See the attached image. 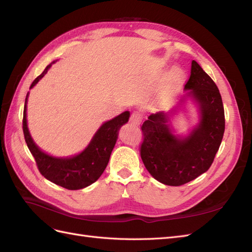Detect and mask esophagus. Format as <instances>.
<instances>
[{"label": "esophagus", "instance_id": "1", "mask_svg": "<svg viewBox=\"0 0 252 252\" xmlns=\"http://www.w3.org/2000/svg\"><path fill=\"white\" fill-rule=\"evenodd\" d=\"M141 122H142V114H141V112L139 110L132 111L131 116H130V123L132 125L138 126V125L141 124Z\"/></svg>", "mask_w": 252, "mask_h": 252}]
</instances>
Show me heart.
Wrapping results in <instances>:
<instances>
[{"instance_id":"1","label":"heart","mask_w":252,"mask_h":252,"mask_svg":"<svg viewBox=\"0 0 252 252\" xmlns=\"http://www.w3.org/2000/svg\"><path fill=\"white\" fill-rule=\"evenodd\" d=\"M182 71L179 68H173V69L167 74L166 77V96H171L177 88L179 87L182 80Z\"/></svg>"}]
</instances>
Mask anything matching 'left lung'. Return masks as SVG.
I'll return each mask as SVG.
<instances>
[{
  "label": "left lung",
  "instance_id": "obj_1",
  "mask_svg": "<svg viewBox=\"0 0 252 252\" xmlns=\"http://www.w3.org/2000/svg\"><path fill=\"white\" fill-rule=\"evenodd\" d=\"M185 90H189L187 96L196 102L201 114L200 123L189 135L182 138L172 133L168 123L175 109L150 114L141 127L142 161L152 177L169 186L184 185L207 171L225 131L224 106L219 88L195 61L191 63Z\"/></svg>",
  "mask_w": 252,
  "mask_h": 252
}]
</instances>
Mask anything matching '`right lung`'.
Listing matches in <instances>:
<instances>
[{
  "label": "right lung",
  "instance_id": "1",
  "mask_svg": "<svg viewBox=\"0 0 252 252\" xmlns=\"http://www.w3.org/2000/svg\"><path fill=\"white\" fill-rule=\"evenodd\" d=\"M53 63L55 61L45 68L44 71L32 82L30 88H32L46 74ZM27 98L28 94L25 98L23 113V132L41 174L48 181L69 190L85 188L94 183L101 177L109 162L111 151L118 140L119 129L128 122L130 116L129 111H125L114 119L105 122L81 154L71 158H55L43 152L32 139L26 119Z\"/></svg>",
  "mask_w": 252,
  "mask_h": 252
}]
</instances>
